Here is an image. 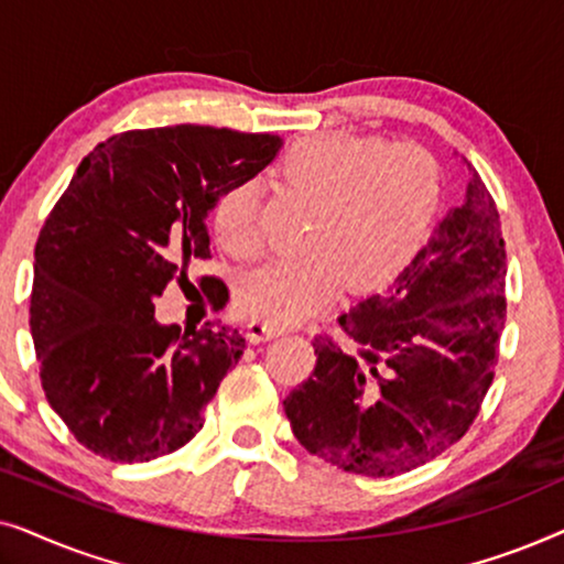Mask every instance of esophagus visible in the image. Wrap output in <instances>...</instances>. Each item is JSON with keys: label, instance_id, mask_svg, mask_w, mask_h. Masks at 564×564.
Masks as SVG:
<instances>
[{"label": "esophagus", "instance_id": "1", "mask_svg": "<svg viewBox=\"0 0 564 564\" xmlns=\"http://www.w3.org/2000/svg\"><path fill=\"white\" fill-rule=\"evenodd\" d=\"M282 328L276 326H269V323H261V321H251L249 326H246V336H249L251 344H261V341H269V338L280 336Z\"/></svg>", "mask_w": 564, "mask_h": 564}]
</instances>
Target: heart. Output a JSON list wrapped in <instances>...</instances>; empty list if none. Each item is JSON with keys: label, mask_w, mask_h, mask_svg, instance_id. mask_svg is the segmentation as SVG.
Listing matches in <instances>:
<instances>
[{"label": "heart", "mask_w": 564, "mask_h": 564, "mask_svg": "<svg viewBox=\"0 0 564 564\" xmlns=\"http://www.w3.org/2000/svg\"><path fill=\"white\" fill-rule=\"evenodd\" d=\"M292 192L315 203L303 257L251 274L238 288V307L269 326H297L330 305L338 288L361 292L403 269L434 220L438 166L415 145L377 138L313 135L295 141L276 164ZM220 249L241 261L267 249L259 189L238 184L213 215Z\"/></svg>", "instance_id": "b5f03b06"}]
</instances>
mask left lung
I'll return each instance as SVG.
<instances>
[{
  "instance_id": "1",
  "label": "left lung",
  "mask_w": 564,
  "mask_h": 564,
  "mask_svg": "<svg viewBox=\"0 0 564 564\" xmlns=\"http://www.w3.org/2000/svg\"><path fill=\"white\" fill-rule=\"evenodd\" d=\"M506 321V241L496 199L469 166L465 203L438 223L382 295L315 336V369L284 398L311 454L365 477L426 465L457 444L488 395Z\"/></svg>"
}]
</instances>
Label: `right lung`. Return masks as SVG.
Instances as JSON below:
<instances>
[{
    "label": "right lung",
    "mask_w": 564,
    "mask_h": 564,
    "mask_svg": "<svg viewBox=\"0 0 564 564\" xmlns=\"http://www.w3.org/2000/svg\"><path fill=\"white\" fill-rule=\"evenodd\" d=\"M280 135L210 126L126 130L76 169L35 243L30 330L41 384L76 442L110 462H151L203 429L246 349L226 326H161L153 300L210 259L207 223ZM192 284V282H189ZM215 313L220 276H199Z\"/></svg>",
    "instance_id": "right-lung-1"
}]
</instances>
